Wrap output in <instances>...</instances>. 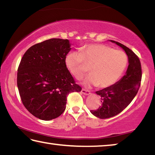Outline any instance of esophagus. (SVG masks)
<instances>
[{
	"instance_id": "obj_1",
	"label": "esophagus",
	"mask_w": 155,
	"mask_h": 155,
	"mask_svg": "<svg viewBox=\"0 0 155 155\" xmlns=\"http://www.w3.org/2000/svg\"><path fill=\"white\" fill-rule=\"evenodd\" d=\"M81 93L84 94V95H85V96H88V95H90V91L89 90H85V89H82V90H81Z\"/></svg>"
}]
</instances>
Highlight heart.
<instances>
[{
  "label": "heart",
  "instance_id": "1",
  "mask_svg": "<svg viewBox=\"0 0 155 155\" xmlns=\"http://www.w3.org/2000/svg\"><path fill=\"white\" fill-rule=\"evenodd\" d=\"M65 63L69 71L77 79H81L88 72L91 74L84 79L87 87L98 85L105 88L117 82L128 64V57L124 51L114 50L101 44L83 46L78 52H70L65 56Z\"/></svg>",
  "mask_w": 155,
  "mask_h": 155
}]
</instances>
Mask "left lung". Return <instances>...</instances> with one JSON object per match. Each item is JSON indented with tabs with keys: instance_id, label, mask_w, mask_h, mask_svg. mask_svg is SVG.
Returning a JSON list of instances; mask_svg holds the SVG:
<instances>
[{
	"instance_id": "8db88e82",
	"label": "left lung",
	"mask_w": 155,
	"mask_h": 155,
	"mask_svg": "<svg viewBox=\"0 0 155 155\" xmlns=\"http://www.w3.org/2000/svg\"><path fill=\"white\" fill-rule=\"evenodd\" d=\"M111 41L125 51L128 66L125 75L114 85L96 91L97 95L101 97L102 105L90 112L101 119L109 118L122 112L137 94L141 80V63L138 57L126 46L117 41Z\"/></svg>"
}]
</instances>
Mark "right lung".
<instances>
[{"label": "right lung", "instance_id": "1", "mask_svg": "<svg viewBox=\"0 0 155 155\" xmlns=\"http://www.w3.org/2000/svg\"><path fill=\"white\" fill-rule=\"evenodd\" d=\"M70 46L68 40L50 39L30 47L21 59L17 74L20 98L39 119L59 117L65 109L68 94L81 91L65 63Z\"/></svg>", "mask_w": 155, "mask_h": 155}]
</instances>
